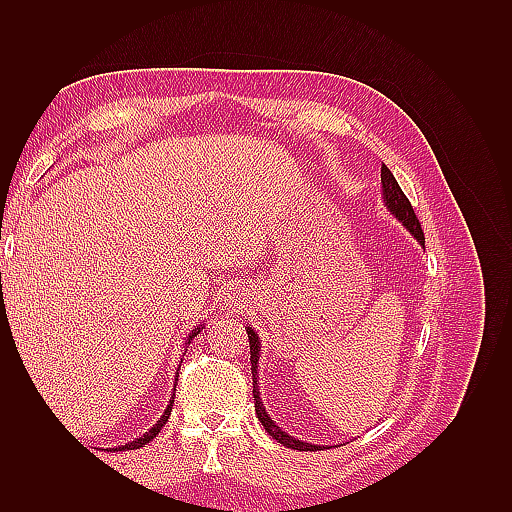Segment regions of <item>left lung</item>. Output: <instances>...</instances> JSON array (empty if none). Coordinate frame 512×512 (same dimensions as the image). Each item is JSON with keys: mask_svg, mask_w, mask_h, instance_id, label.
Segmentation results:
<instances>
[{"mask_svg": "<svg viewBox=\"0 0 512 512\" xmlns=\"http://www.w3.org/2000/svg\"><path fill=\"white\" fill-rule=\"evenodd\" d=\"M380 181H382V200H384V207L386 211H389L391 215H395V220L404 226L410 235L416 239V243L423 247L425 250V237H423V230H421V224H418L416 215H414V209L410 205V200L406 198V194L401 192V188L397 185L393 173L386 166H382V175H380ZM247 331V337H250V363H252V382H254V408H256V416L258 421L262 423V427H265V431L269 433V436L273 440L280 442L282 446L286 448H292V451H320V444H312V442H303L299 438L290 436V433H286L280 425H277L271 414L267 412L265 408V401H262L260 397V389H258V361H260V337L258 333L252 329V327H245Z\"/></svg>", "mask_w": 512, "mask_h": 512, "instance_id": "obj_1", "label": "left lung"}]
</instances>
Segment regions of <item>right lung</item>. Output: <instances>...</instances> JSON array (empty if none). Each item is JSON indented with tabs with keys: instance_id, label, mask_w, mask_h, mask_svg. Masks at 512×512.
I'll list each match as a JSON object with an SVG mask.
<instances>
[{
	"instance_id": "right-lung-1",
	"label": "right lung",
	"mask_w": 512,
	"mask_h": 512,
	"mask_svg": "<svg viewBox=\"0 0 512 512\" xmlns=\"http://www.w3.org/2000/svg\"><path fill=\"white\" fill-rule=\"evenodd\" d=\"M203 327H205V324H198V327H194V329L188 333V337H185V346H183V350H188V346L192 344V339H194L200 331H203ZM175 380H177V378H175ZM173 391H177V382H175V386H173ZM173 395H175V393H173ZM173 404H175V397H170V399H168V404H166V410L162 412V416L158 418L156 425H153L151 429H147V431L143 433V436H138V438L130 440L128 444H121V446H117L119 451H136V448H141L143 444H147V442H151L153 438H156L158 433H160V429L166 425L168 416H170V410H173ZM117 448H115V451H117Z\"/></svg>"
}]
</instances>
